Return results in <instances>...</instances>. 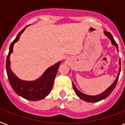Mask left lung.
<instances>
[{
	"mask_svg": "<svg viewBox=\"0 0 125 125\" xmlns=\"http://www.w3.org/2000/svg\"><path fill=\"white\" fill-rule=\"evenodd\" d=\"M104 34H105V36H107L108 38L110 39V40L111 41V43L113 45H114L115 47H116L117 51L119 52L118 51V46H117V44L115 42V41L114 40V38H113L112 35L108 32H106V31H104ZM119 65H121V60H119ZM121 72V66L119 67V73L117 74V78H115V80H114V82H113V83H112L110 85V86H109L108 88H107L105 91H104L103 93H101V94H99L97 95H86V94H84V93H82L81 91H80L77 88H76V85H74L73 82V88H74V90L75 91V93L76 95L78 96L80 99H82L83 101H85V102H88V103H97V102H99V101H101L103 99H106V97H108L109 95H110L111 93L112 92L113 90L114 89L115 87L117 84V82L118 81L119 76V74H120Z\"/></svg>",
	"mask_w": 125,
	"mask_h": 125,
	"instance_id": "1",
	"label": "left lung"
}]
</instances>
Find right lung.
<instances>
[{"label": "right lung", "instance_id": "right-lung-1", "mask_svg": "<svg viewBox=\"0 0 125 125\" xmlns=\"http://www.w3.org/2000/svg\"><path fill=\"white\" fill-rule=\"evenodd\" d=\"M26 27L23 28L19 33L14 41L11 43L9 49L8 55L6 59V69L10 83L13 89L17 95L29 101H40L45 98L51 93L55 77L58 70L59 67L60 66L61 62H58L54 65H53L52 66L47 69V70L37 80L27 81L21 80L18 78L11 69V62L10 58L11 54L13 52V45L16 42H18L21 35L23 33Z\"/></svg>", "mask_w": 125, "mask_h": 125}]
</instances>
